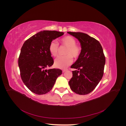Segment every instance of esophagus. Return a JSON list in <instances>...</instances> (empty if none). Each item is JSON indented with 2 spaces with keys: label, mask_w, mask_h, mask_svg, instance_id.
Segmentation results:
<instances>
[{
  "label": "esophagus",
  "mask_w": 126,
  "mask_h": 126,
  "mask_svg": "<svg viewBox=\"0 0 126 126\" xmlns=\"http://www.w3.org/2000/svg\"><path fill=\"white\" fill-rule=\"evenodd\" d=\"M67 70V69H63V72H64L65 71H66Z\"/></svg>",
  "instance_id": "1"
}]
</instances>
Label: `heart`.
Here are the masks:
<instances>
[{
    "instance_id": "1",
    "label": "heart",
    "mask_w": 126,
    "mask_h": 126,
    "mask_svg": "<svg viewBox=\"0 0 126 126\" xmlns=\"http://www.w3.org/2000/svg\"><path fill=\"white\" fill-rule=\"evenodd\" d=\"M60 42L63 45L67 47L64 56H59L55 60V66L61 69H63L69 66L73 62L72 56L76 58L78 57L81 52V48L76 45V41L73 37L67 36L62 38ZM49 51L50 54L56 57L58 53V44L56 41H52L49 46Z\"/></svg>"
}]
</instances>
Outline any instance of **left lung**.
Here are the masks:
<instances>
[{
  "mask_svg": "<svg viewBox=\"0 0 126 126\" xmlns=\"http://www.w3.org/2000/svg\"><path fill=\"white\" fill-rule=\"evenodd\" d=\"M79 41L81 52L71 68L72 77L69 81L70 89L83 95L91 93L100 82L104 75L106 62L101 44L94 38L80 32H67Z\"/></svg>",
  "mask_w": 126,
  "mask_h": 126,
  "instance_id": "obj_1",
  "label": "left lung"
}]
</instances>
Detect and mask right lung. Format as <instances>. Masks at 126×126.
Instances as JSON below:
<instances>
[{
    "label": "right lung",
    "instance_id": "right-lung-1",
    "mask_svg": "<svg viewBox=\"0 0 126 126\" xmlns=\"http://www.w3.org/2000/svg\"><path fill=\"white\" fill-rule=\"evenodd\" d=\"M63 32L43 30L33 35L22 45L18 59L22 81L32 93L43 94L50 91L57 78L62 74L59 69H46L54 64L49 51L51 42Z\"/></svg>",
    "mask_w": 126,
    "mask_h": 126
}]
</instances>
